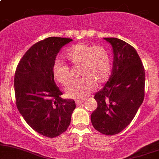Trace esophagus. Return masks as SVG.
I'll return each mask as SVG.
<instances>
[{"mask_svg":"<svg viewBox=\"0 0 159 159\" xmlns=\"http://www.w3.org/2000/svg\"><path fill=\"white\" fill-rule=\"evenodd\" d=\"M85 101V99H76V105H80L81 103H83Z\"/></svg>","mask_w":159,"mask_h":159,"instance_id":"obj_1","label":"esophagus"}]
</instances>
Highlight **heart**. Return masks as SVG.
<instances>
[{
  "instance_id": "1",
  "label": "heart",
  "mask_w": 159,
  "mask_h": 159,
  "mask_svg": "<svg viewBox=\"0 0 159 159\" xmlns=\"http://www.w3.org/2000/svg\"><path fill=\"white\" fill-rule=\"evenodd\" d=\"M66 58L74 67H78L81 78L72 79V69L62 61H57L53 67V76L63 86L69 85L66 91L72 98H83L94 90L96 84H102L108 79L111 72L110 53L102 45L78 43L66 53Z\"/></svg>"
}]
</instances>
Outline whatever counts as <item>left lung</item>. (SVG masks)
I'll use <instances>...</instances> for the list:
<instances>
[{"instance_id":"1","label":"left lung","mask_w":159,"mask_h":159,"mask_svg":"<svg viewBox=\"0 0 159 159\" xmlns=\"http://www.w3.org/2000/svg\"><path fill=\"white\" fill-rule=\"evenodd\" d=\"M113 47L114 63L111 77L94 98L97 108L91 114L95 129L114 135L130 124L144 98L145 71L131 45L117 38H104Z\"/></svg>"}]
</instances>
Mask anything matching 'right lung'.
Returning a JSON list of instances; mask_svg holds the SVG:
<instances>
[{"mask_svg":"<svg viewBox=\"0 0 159 159\" xmlns=\"http://www.w3.org/2000/svg\"><path fill=\"white\" fill-rule=\"evenodd\" d=\"M69 38L48 37L33 45L16 68V106L27 123L42 135L55 138L66 132L75 108L74 100L63 99L56 85L53 67Z\"/></svg>","mask_w":159,"mask_h":159,"instance_id":"obj_1","label":"right lung"}]
</instances>
